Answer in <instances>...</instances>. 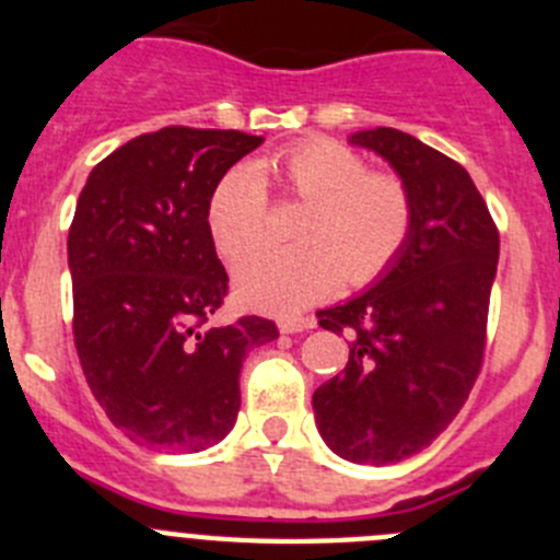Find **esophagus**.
<instances>
[{"label":"esophagus","mask_w":560,"mask_h":560,"mask_svg":"<svg viewBox=\"0 0 560 560\" xmlns=\"http://www.w3.org/2000/svg\"><path fill=\"white\" fill-rule=\"evenodd\" d=\"M314 325L316 323L311 316H285V319L277 323V328H280V334H303V330H311Z\"/></svg>","instance_id":"1"}]
</instances>
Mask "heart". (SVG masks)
<instances>
[{
  "label": "heart",
  "instance_id": "obj_1",
  "mask_svg": "<svg viewBox=\"0 0 560 560\" xmlns=\"http://www.w3.org/2000/svg\"><path fill=\"white\" fill-rule=\"evenodd\" d=\"M266 179L308 201L300 237L280 249L257 246L235 266V294L246 308L296 314L336 291L341 277L364 285L384 275L412 232V199L393 173H368V162L330 140L289 148L275 160L232 167L207 201V230L221 257L235 260L266 226Z\"/></svg>",
  "mask_w": 560,
  "mask_h": 560
}]
</instances>
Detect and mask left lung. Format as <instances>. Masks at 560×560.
Returning a JSON list of instances; mask_svg holds the SVG:
<instances>
[{
    "label": "left lung",
    "mask_w": 560,
    "mask_h": 560,
    "mask_svg": "<svg viewBox=\"0 0 560 560\" xmlns=\"http://www.w3.org/2000/svg\"><path fill=\"white\" fill-rule=\"evenodd\" d=\"M387 162L412 199V232L361 294L316 311L350 334V359L314 393L334 454L389 465L427 448L457 418L479 375L499 232L468 171L398 128L348 137Z\"/></svg>",
    "instance_id": "8db88e82"
}]
</instances>
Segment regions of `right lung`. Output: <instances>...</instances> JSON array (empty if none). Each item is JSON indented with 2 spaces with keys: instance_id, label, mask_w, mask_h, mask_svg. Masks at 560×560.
Returning <instances> with one entry per match:
<instances>
[{
  "instance_id": "add662e5",
  "label": "right lung",
  "mask_w": 560,
  "mask_h": 560,
  "mask_svg": "<svg viewBox=\"0 0 560 560\" xmlns=\"http://www.w3.org/2000/svg\"><path fill=\"white\" fill-rule=\"evenodd\" d=\"M264 137L171 126L92 167L67 255L75 348L92 395L133 443L205 452L232 432L246 353L277 339L260 316L210 328L226 277L207 201Z\"/></svg>"
}]
</instances>
